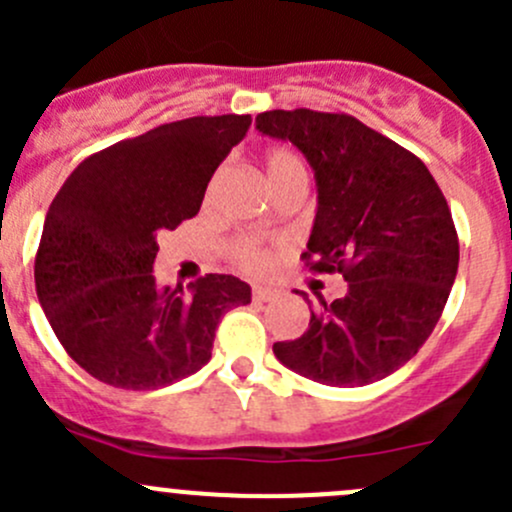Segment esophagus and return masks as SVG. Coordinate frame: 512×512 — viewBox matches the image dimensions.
Wrapping results in <instances>:
<instances>
[{
    "label": "esophagus",
    "mask_w": 512,
    "mask_h": 512,
    "mask_svg": "<svg viewBox=\"0 0 512 512\" xmlns=\"http://www.w3.org/2000/svg\"><path fill=\"white\" fill-rule=\"evenodd\" d=\"M252 294H255V299H260V302H270V299H275L277 294H280V289L267 287V285H257L255 289H252Z\"/></svg>",
    "instance_id": "1"
}]
</instances>
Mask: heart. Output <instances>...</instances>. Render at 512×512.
Wrapping results in <instances>:
<instances>
[{"instance_id": "obj_1", "label": "heart", "mask_w": 512, "mask_h": 512, "mask_svg": "<svg viewBox=\"0 0 512 512\" xmlns=\"http://www.w3.org/2000/svg\"><path fill=\"white\" fill-rule=\"evenodd\" d=\"M262 168H265V178L270 183L272 193L282 183H287L289 178H294V175H304L302 160L294 156L292 151H287V148L267 151L265 160H262ZM227 255H230L232 265L237 270L247 272V275H267L272 265H275V247L255 235L232 237L230 245H227Z\"/></svg>"}]
</instances>
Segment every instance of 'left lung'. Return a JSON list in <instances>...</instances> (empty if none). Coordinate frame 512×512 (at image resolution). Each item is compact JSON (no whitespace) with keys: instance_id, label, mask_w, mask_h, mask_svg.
Here are the masks:
<instances>
[{"instance_id":"obj_1","label":"left lung","mask_w":512,"mask_h":512,"mask_svg":"<svg viewBox=\"0 0 512 512\" xmlns=\"http://www.w3.org/2000/svg\"><path fill=\"white\" fill-rule=\"evenodd\" d=\"M265 136L294 143L317 178V218L302 260L347 280L275 356L327 386H366L416 356L441 319L458 272V232L421 158L349 113L265 111ZM307 299V294L302 292Z\"/></svg>"}]
</instances>
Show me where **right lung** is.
<instances>
[{"label":"right lung","mask_w":512,"mask_h":512,"mask_svg":"<svg viewBox=\"0 0 512 512\" xmlns=\"http://www.w3.org/2000/svg\"><path fill=\"white\" fill-rule=\"evenodd\" d=\"M250 116H193L126 138L76 165L46 213L34 282L66 354L116 389L148 391L210 361L215 329L250 285L205 275L160 287L158 237L198 215L215 168Z\"/></svg>","instance_id":"obj_1"}]
</instances>
